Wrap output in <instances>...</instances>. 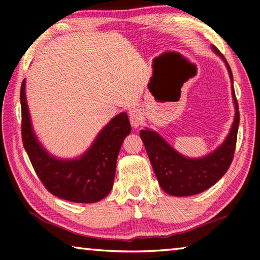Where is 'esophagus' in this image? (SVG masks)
I'll return each instance as SVG.
<instances>
[{
	"label": "esophagus",
	"instance_id": "1",
	"mask_svg": "<svg viewBox=\"0 0 260 260\" xmlns=\"http://www.w3.org/2000/svg\"><path fill=\"white\" fill-rule=\"evenodd\" d=\"M128 116H129V120H131V124L133 127H139L140 125L143 124V114L141 112V110L138 108H133L129 110L128 112Z\"/></svg>",
	"mask_w": 260,
	"mask_h": 260
}]
</instances>
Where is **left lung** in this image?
Returning <instances> with one entry per match:
<instances>
[{
	"label": "left lung",
	"mask_w": 260,
	"mask_h": 260,
	"mask_svg": "<svg viewBox=\"0 0 260 260\" xmlns=\"http://www.w3.org/2000/svg\"><path fill=\"white\" fill-rule=\"evenodd\" d=\"M212 49L225 60L232 80L233 100L235 104L234 122L222 146L209 156L191 159L178 153L153 131H140V136L146 147L158 182L162 190L173 196L196 195L212 187L227 172L234 158L240 124L239 104L235 96L230 64L217 47L212 46Z\"/></svg>",
	"instance_id": "obj_1"
}]
</instances>
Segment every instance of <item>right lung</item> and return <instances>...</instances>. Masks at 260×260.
Listing matches in <instances>:
<instances>
[{
	"mask_svg": "<svg viewBox=\"0 0 260 260\" xmlns=\"http://www.w3.org/2000/svg\"><path fill=\"white\" fill-rule=\"evenodd\" d=\"M21 139L35 173L52 195L76 203H95L111 190L118 153L132 127L125 112L118 114L101 131L91 148L73 160L48 155L30 126L25 98V80L20 88Z\"/></svg>",
	"mask_w": 260,
	"mask_h": 260,
	"instance_id": "right-lung-1",
	"label": "right lung"
}]
</instances>
